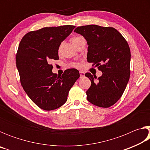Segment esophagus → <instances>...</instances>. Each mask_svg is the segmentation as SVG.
Here are the masks:
<instances>
[{
    "label": "esophagus",
    "instance_id": "esophagus-1",
    "mask_svg": "<svg viewBox=\"0 0 150 150\" xmlns=\"http://www.w3.org/2000/svg\"><path fill=\"white\" fill-rule=\"evenodd\" d=\"M79 73H80V77L81 78L84 77V76H85V73L83 71H79Z\"/></svg>",
    "mask_w": 150,
    "mask_h": 150
}]
</instances>
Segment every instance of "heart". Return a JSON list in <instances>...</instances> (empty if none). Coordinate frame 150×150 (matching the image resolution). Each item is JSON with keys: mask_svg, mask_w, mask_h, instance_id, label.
I'll return each mask as SVG.
<instances>
[{"mask_svg": "<svg viewBox=\"0 0 150 150\" xmlns=\"http://www.w3.org/2000/svg\"><path fill=\"white\" fill-rule=\"evenodd\" d=\"M84 40V38L82 36H75V37H73L71 38V42L72 44L75 45H77L79 42H80L81 41H82V40ZM60 48H61V46L59 47V51L60 50ZM71 66L72 67H80V64L79 63H73L71 64Z\"/></svg>", "mask_w": 150, "mask_h": 150, "instance_id": "heart-1", "label": "heart"}]
</instances>
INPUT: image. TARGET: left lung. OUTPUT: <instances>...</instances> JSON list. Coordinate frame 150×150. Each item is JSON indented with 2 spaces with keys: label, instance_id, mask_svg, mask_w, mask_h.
<instances>
[{
  "label": "left lung",
  "instance_id": "obj_1",
  "mask_svg": "<svg viewBox=\"0 0 150 150\" xmlns=\"http://www.w3.org/2000/svg\"><path fill=\"white\" fill-rule=\"evenodd\" d=\"M74 32L87 42V62L102 71L101 77L90 73L85 75L91 81L86 92L87 100L103 108L112 106L120 99L130 75V50L128 42L112 27L87 25L76 28Z\"/></svg>",
  "mask_w": 150,
  "mask_h": 150
}]
</instances>
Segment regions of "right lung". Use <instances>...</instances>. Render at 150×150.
Returning a JSON list of instances; mask_svg holds the SVG:
<instances>
[{
	"instance_id": "1",
	"label": "right lung",
	"mask_w": 150,
	"mask_h": 150,
	"mask_svg": "<svg viewBox=\"0 0 150 150\" xmlns=\"http://www.w3.org/2000/svg\"><path fill=\"white\" fill-rule=\"evenodd\" d=\"M75 28L72 25L45 27L27 33L20 42L16 64L20 83L38 107L52 110L64 105L71 88L80 77L76 69L62 75L52 73L53 60L59 59L58 49Z\"/></svg>"
}]
</instances>
